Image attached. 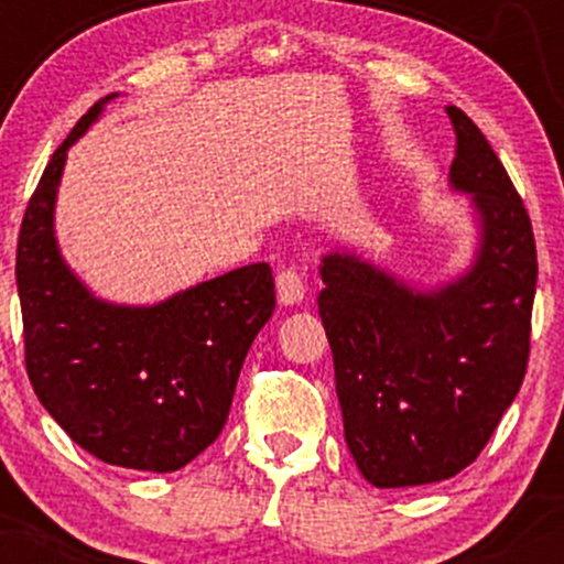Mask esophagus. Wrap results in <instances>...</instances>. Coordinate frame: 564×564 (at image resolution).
I'll return each instance as SVG.
<instances>
[{"mask_svg": "<svg viewBox=\"0 0 564 564\" xmlns=\"http://www.w3.org/2000/svg\"><path fill=\"white\" fill-rule=\"evenodd\" d=\"M275 289H278V302L281 304H300L304 300V291H307L302 275L296 273L294 268L281 270V273L275 275Z\"/></svg>", "mask_w": 564, "mask_h": 564, "instance_id": "1", "label": "esophagus"}]
</instances>
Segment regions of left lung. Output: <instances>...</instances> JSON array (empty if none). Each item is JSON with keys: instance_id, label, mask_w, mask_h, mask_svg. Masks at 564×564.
Masks as SVG:
<instances>
[{"instance_id": "8db88e82", "label": "left lung", "mask_w": 564, "mask_h": 564, "mask_svg": "<svg viewBox=\"0 0 564 564\" xmlns=\"http://www.w3.org/2000/svg\"><path fill=\"white\" fill-rule=\"evenodd\" d=\"M451 187L477 223L475 260L416 289L352 254L323 257L318 313L334 355L347 448L377 488L448 480L485 448L530 355L535 238L507 170L462 108Z\"/></svg>"}]
</instances>
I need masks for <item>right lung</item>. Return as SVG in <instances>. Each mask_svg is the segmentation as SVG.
Returning a JSON list of instances; mask_svg holds the SVG:
<instances>
[{
	"mask_svg": "<svg viewBox=\"0 0 564 564\" xmlns=\"http://www.w3.org/2000/svg\"><path fill=\"white\" fill-rule=\"evenodd\" d=\"M113 97L70 129L25 206L15 257L25 371L84 451L113 467L174 471L228 422L246 352L275 310V283L257 262L142 307L84 286L55 238L57 185L68 148Z\"/></svg>",
	"mask_w": 564,
	"mask_h": 564,
	"instance_id": "right-lung-1",
	"label": "right lung"
}]
</instances>
